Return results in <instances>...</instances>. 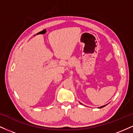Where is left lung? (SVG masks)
Returning a JSON list of instances; mask_svg holds the SVG:
<instances>
[{"label":"left lung","mask_w":133,"mask_h":133,"mask_svg":"<svg viewBox=\"0 0 133 133\" xmlns=\"http://www.w3.org/2000/svg\"><path fill=\"white\" fill-rule=\"evenodd\" d=\"M106 105H108V104H106V105H104V106H101V107H99L98 108H99V109H100V108H104V106H106Z\"/></svg>","instance_id":"8db88e82"}]
</instances>
